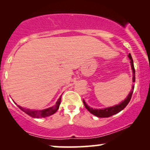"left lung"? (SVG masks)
Segmentation results:
<instances>
[{"mask_svg": "<svg viewBox=\"0 0 150 150\" xmlns=\"http://www.w3.org/2000/svg\"><path fill=\"white\" fill-rule=\"evenodd\" d=\"M128 57L130 60V63H131V67H132V72H133V77H132V82H135V68H134V64H133V60H132L131 55L130 53L128 54ZM133 90H134V86H132V89L131 90V92H130L129 95L127 97L126 99H125L124 101H122L121 103H120L119 104L116 105L114 106H111V107H108V108H102V109H96V108H90L89 106L85 103V101L83 100V104L85 105V108H87V110L90 112L91 113H92L93 115L94 116L99 117V118H107V117H110L113 115L116 114V113L120 112V111L123 109V108H125V106L128 105V104L130 102V99H131L132 93H133Z\"/></svg>", "mask_w": 150, "mask_h": 150, "instance_id": "8db88e82", "label": "left lung"}]
</instances>
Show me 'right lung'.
<instances>
[{"mask_svg": "<svg viewBox=\"0 0 150 150\" xmlns=\"http://www.w3.org/2000/svg\"><path fill=\"white\" fill-rule=\"evenodd\" d=\"M62 96V95H61ZM61 97L58 99L57 102L55 106H52V107H50L46 108V109H44V110H40V111H34V110H30V109H27V108H22V106H18L20 109L22 110V111L27 113V115L29 116L33 117V118H45V117L49 116L53 114L57 111V110L59 108L60 104H61Z\"/></svg>", "mask_w": 150, "mask_h": 150, "instance_id": "add662e5", "label": "right lung"}]
</instances>
